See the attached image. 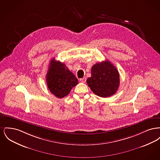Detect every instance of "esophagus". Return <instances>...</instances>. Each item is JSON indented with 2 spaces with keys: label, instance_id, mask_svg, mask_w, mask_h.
I'll return each instance as SVG.
<instances>
[{
  "label": "esophagus",
  "instance_id": "esophagus-1",
  "mask_svg": "<svg viewBox=\"0 0 160 160\" xmlns=\"http://www.w3.org/2000/svg\"><path fill=\"white\" fill-rule=\"evenodd\" d=\"M80 81L81 82H82V83H85L86 81V78L85 77H83V78H80Z\"/></svg>",
  "mask_w": 160,
  "mask_h": 160
}]
</instances>
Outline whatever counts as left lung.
Masks as SVG:
<instances>
[{"label":"left lung","mask_w":160,"mask_h":160,"mask_svg":"<svg viewBox=\"0 0 160 160\" xmlns=\"http://www.w3.org/2000/svg\"><path fill=\"white\" fill-rule=\"evenodd\" d=\"M87 83L95 95L108 97L114 94L119 86V74L108 61L97 63L92 67L91 77L87 79Z\"/></svg>","instance_id":"8db88e82"}]
</instances>
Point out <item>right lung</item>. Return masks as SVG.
Returning <instances> with one entry per match:
<instances>
[{
	"instance_id": "right-lung-1",
	"label": "right lung",
	"mask_w": 160,
	"mask_h": 160,
	"mask_svg": "<svg viewBox=\"0 0 160 160\" xmlns=\"http://www.w3.org/2000/svg\"><path fill=\"white\" fill-rule=\"evenodd\" d=\"M46 80L50 91L59 98L67 96L78 83L77 78L65 64L56 61L54 58L50 61Z\"/></svg>"
}]
</instances>
